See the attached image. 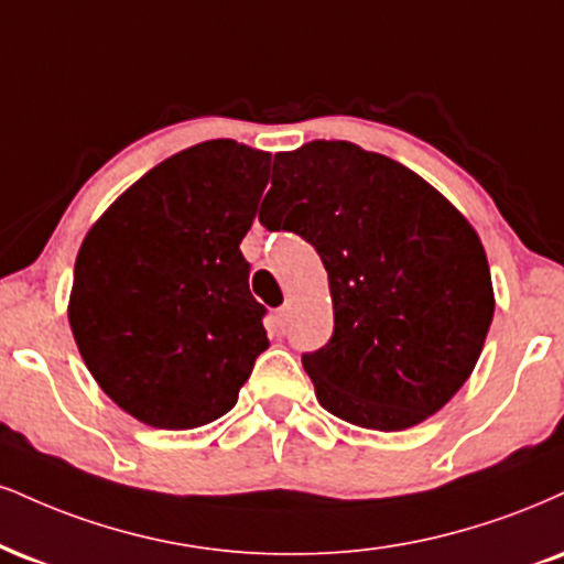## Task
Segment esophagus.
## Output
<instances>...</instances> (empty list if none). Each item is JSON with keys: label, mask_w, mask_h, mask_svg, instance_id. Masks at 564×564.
<instances>
[{"label": "esophagus", "mask_w": 564, "mask_h": 564, "mask_svg": "<svg viewBox=\"0 0 564 564\" xmlns=\"http://www.w3.org/2000/svg\"><path fill=\"white\" fill-rule=\"evenodd\" d=\"M289 315H291V302H286L281 310H278V323H281V325L286 323Z\"/></svg>", "instance_id": "esophagus-1"}]
</instances>
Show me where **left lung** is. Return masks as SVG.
I'll list each match as a JSON object with an SVG mask.
<instances>
[{
    "label": "left lung",
    "mask_w": 564,
    "mask_h": 564,
    "mask_svg": "<svg viewBox=\"0 0 564 564\" xmlns=\"http://www.w3.org/2000/svg\"><path fill=\"white\" fill-rule=\"evenodd\" d=\"M268 195L262 226L300 234L328 270L334 336L302 355L317 402L372 431L438 412L470 378L494 317L470 223L410 167L349 141L275 154Z\"/></svg>",
    "instance_id": "left-lung-1"
}]
</instances>
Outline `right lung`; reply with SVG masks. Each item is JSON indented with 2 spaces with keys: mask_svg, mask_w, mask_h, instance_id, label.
Returning a JSON list of instances; mask_svg holds the SVG:
<instances>
[{
  "mask_svg": "<svg viewBox=\"0 0 564 564\" xmlns=\"http://www.w3.org/2000/svg\"><path fill=\"white\" fill-rule=\"evenodd\" d=\"M268 178V152L202 141L135 181L80 243L67 307L78 351L152 429L226 415L270 347L239 249Z\"/></svg>",
  "mask_w": 564,
  "mask_h": 564,
  "instance_id": "add662e5",
  "label": "right lung"
}]
</instances>
